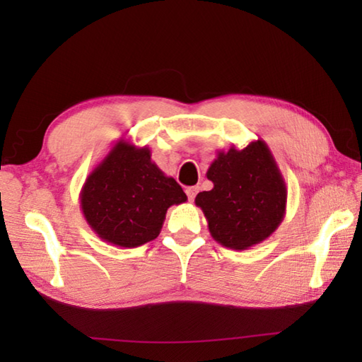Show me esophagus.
Returning <instances> with one entry per match:
<instances>
[{
  "label": "esophagus",
  "instance_id": "obj_1",
  "mask_svg": "<svg viewBox=\"0 0 362 362\" xmlns=\"http://www.w3.org/2000/svg\"><path fill=\"white\" fill-rule=\"evenodd\" d=\"M187 196H188V199L189 201H193L194 199V196H196V193H198V187H188L187 189Z\"/></svg>",
  "mask_w": 362,
  "mask_h": 362
}]
</instances>
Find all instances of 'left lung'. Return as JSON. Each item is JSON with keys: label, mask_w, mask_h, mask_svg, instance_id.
Instances as JSON below:
<instances>
[{"label": "left lung", "mask_w": 362, "mask_h": 362, "mask_svg": "<svg viewBox=\"0 0 362 362\" xmlns=\"http://www.w3.org/2000/svg\"><path fill=\"white\" fill-rule=\"evenodd\" d=\"M214 183L201 192V207L211 236L223 247L246 250L276 231L286 216L287 188L274 156L262 139L243 150L217 151L207 169Z\"/></svg>", "instance_id": "1"}]
</instances>
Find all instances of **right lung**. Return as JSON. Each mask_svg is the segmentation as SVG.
Returning <instances> with one entry per match:
<instances>
[{"mask_svg": "<svg viewBox=\"0 0 362 362\" xmlns=\"http://www.w3.org/2000/svg\"><path fill=\"white\" fill-rule=\"evenodd\" d=\"M187 194L151 161L148 146L119 139L90 170L79 193L83 216L97 236L118 247L158 238L170 206Z\"/></svg>", "mask_w": 362, "mask_h": 362, "instance_id": "1", "label": "right lung"}]
</instances>
